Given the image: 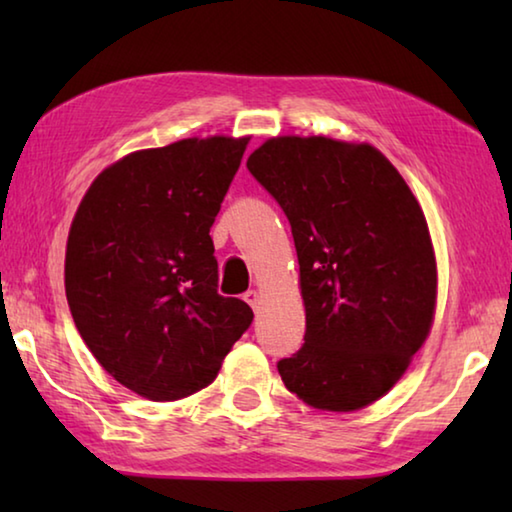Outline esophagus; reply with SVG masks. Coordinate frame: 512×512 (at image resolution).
Here are the masks:
<instances>
[{
    "label": "esophagus",
    "instance_id": "esophagus-1",
    "mask_svg": "<svg viewBox=\"0 0 512 512\" xmlns=\"http://www.w3.org/2000/svg\"><path fill=\"white\" fill-rule=\"evenodd\" d=\"M244 300H246L248 305L253 307L255 311L259 309V296H257V291H246V293H244Z\"/></svg>",
    "mask_w": 512,
    "mask_h": 512
}]
</instances>
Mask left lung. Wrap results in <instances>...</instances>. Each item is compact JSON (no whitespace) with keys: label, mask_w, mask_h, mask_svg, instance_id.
Here are the masks:
<instances>
[{"label":"left lung","mask_w":512,"mask_h":512,"mask_svg":"<svg viewBox=\"0 0 512 512\" xmlns=\"http://www.w3.org/2000/svg\"><path fill=\"white\" fill-rule=\"evenodd\" d=\"M291 223L305 343L277 361L284 386L323 411L391 391L429 334L436 257L409 185L377 149L275 137L246 162Z\"/></svg>","instance_id":"8db88e82"}]
</instances>
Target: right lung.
I'll return each mask as SVG.
<instances>
[{"instance_id":"obj_1","label":"right lung","mask_w":512,"mask_h":512,"mask_svg":"<svg viewBox=\"0 0 512 512\" xmlns=\"http://www.w3.org/2000/svg\"><path fill=\"white\" fill-rule=\"evenodd\" d=\"M248 137L126 155L90 185L67 239L65 291L81 339L121 386L173 402L212 384L253 309L223 298L210 228Z\"/></svg>"}]
</instances>
